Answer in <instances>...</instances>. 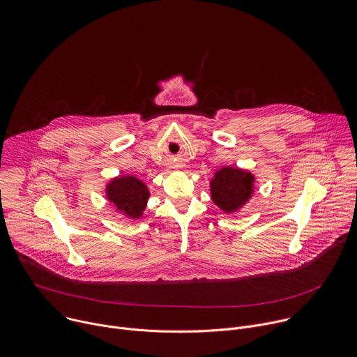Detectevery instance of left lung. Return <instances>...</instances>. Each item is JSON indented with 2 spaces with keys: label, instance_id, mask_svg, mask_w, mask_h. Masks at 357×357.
<instances>
[{
  "label": "left lung",
  "instance_id": "obj_1",
  "mask_svg": "<svg viewBox=\"0 0 357 357\" xmlns=\"http://www.w3.org/2000/svg\"><path fill=\"white\" fill-rule=\"evenodd\" d=\"M255 174L246 169L224 166L209 181L211 199L221 211L235 213L255 194Z\"/></svg>",
  "mask_w": 357,
  "mask_h": 357
}]
</instances>
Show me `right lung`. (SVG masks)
<instances>
[{"mask_svg": "<svg viewBox=\"0 0 357 357\" xmlns=\"http://www.w3.org/2000/svg\"><path fill=\"white\" fill-rule=\"evenodd\" d=\"M149 197L151 191L146 183L132 174L116 176L105 185L107 201L128 220L136 221L144 217Z\"/></svg>", "mask_w": 357, "mask_h": 357, "instance_id": "obj_1", "label": "right lung"}]
</instances>
